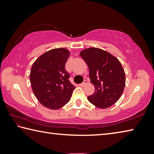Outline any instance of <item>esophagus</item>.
<instances>
[{
	"mask_svg": "<svg viewBox=\"0 0 154 154\" xmlns=\"http://www.w3.org/2000/svg\"><path fill=\"white\" fill-rule=\"evenodd\" d=\"M87 83H88V81H87L86 79H85V80L83 81V82L82 83H80L79 85H80V86L83 87V86H84L85 85H86V84H87Z\"/></svg>",
	"mask_w": 154,
	"mask_h": 154,
	"instance_id": "obj_1",
	"label": "esophagus"
}]
</instances>
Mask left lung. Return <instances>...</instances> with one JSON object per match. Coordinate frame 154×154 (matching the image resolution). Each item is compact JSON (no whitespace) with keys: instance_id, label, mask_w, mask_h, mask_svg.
<instances>
[{"instance_id":"8db88e82","label":"left lung","mask_w":154,"mask_h":154,"mask_svg":"<svg viewBox=\"0 0 154 154\" xmlns=\"http://www.w3.org/2000/svg\"><path fill=\"white\" fill-rule=\"evenodd\" d=\"M80 56L88 64L90 79L95 92L88 96L98 108H108L120 98L125 87L126 77L119 61L109 52L99 48L85 49Z\"/></svg>"}]
</instances>
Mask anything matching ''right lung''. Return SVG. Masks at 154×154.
<instances>
[{"instance_id": "obj_1", "label": "right lung", "mask_w": 154, "mask_h": 154, "mask_svg": "<svg viewBox=\"0 0 154 154\" xmlns=\"http://www.w3.org/2000/svg\"><path fill=\"white\" fill-rule=\"evenodd\" d=\"M70 55L64 48L53 49L36 60L31 68V86L41 104L58 109L69 102L75 87L70 82L65 64Z\"/></svg>"}]
</instances>
